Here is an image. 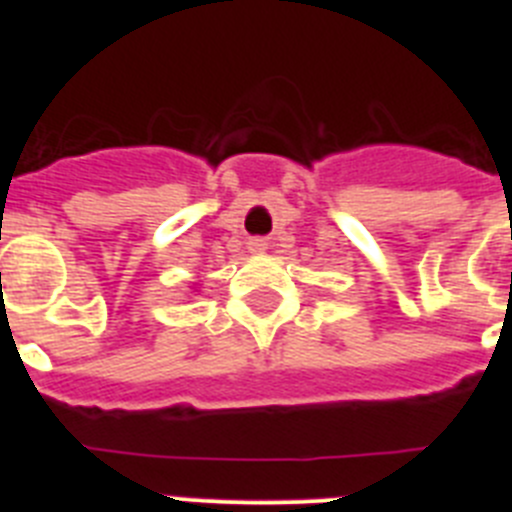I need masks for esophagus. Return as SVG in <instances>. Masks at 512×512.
I'll use <instances>...</instances> for the list:
<instances>
[{
    "label": "esophagus",
    "instance_id": "1",
    "mask_svg": "<svg viewBox=\"0 0 512 512\" xmlns=\"http://www.w3.org/2000/svg\"><path fill=\"white\" fill-rule=\"evenodd\" d=\"M248 251H251V253H264L266 251V243L264 241H251V243H248Z\"/></svg>",
    "mask_w": 512,
    "mask_h": 512
}]
</instances>
